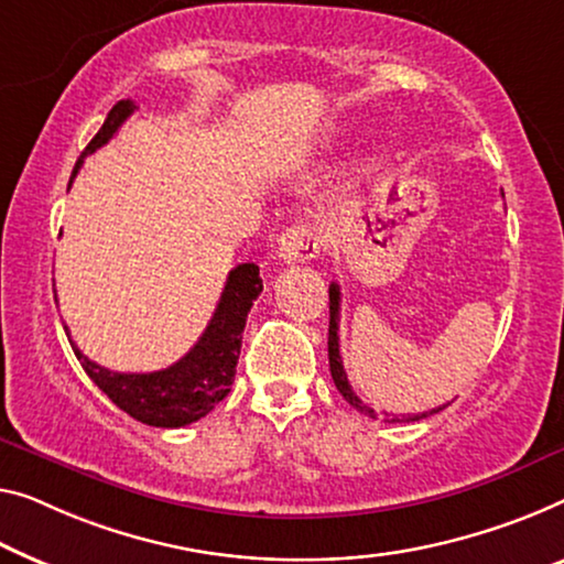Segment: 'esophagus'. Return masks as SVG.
Listing matches in <instances>:
<instances>
[{"label":"esophagus","mask_w":564,"mask_h":564,"mask_svg":"<svg viewBox=\"0 0 564 564\" xmlns=\"http://www.w3.org/2000/svg\"><path fill=\"white\" fill-rule=\"evenodd\" d=\"M318 250H322V240L304 223L293 225L279 238V258L283 263H304V260L316 258Z\"/></svg>","instance_id":"1"}]
</instances>
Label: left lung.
Listing matches in <instances>:
<instances>
[{
	"label": "left lung",
	"mask_w": 564,
	"mask_h": 564,
	"mask_svg": "<svg viewBox=\"0 0 564 564\" xmlns=\"http://www.w3.org/2000/svg\"><path fill=\"white\" fill-rule=\"evenodd\" d=\"M339 301H341V293H339V285L332 283L329 285V369H332V380L336 384V390L341 392V398L349 402L351 408L359 410V413L367 415V417H377V410H372L357 398V392L351 390V384L347 380V372H344V362H341V355H339ZM445 408V405H443ZM443 408H433L427 410V413H417V415H408V420H420V417H427L433 413H438ZM388 415V413H384ZM390 417V415H388ZM392 420H398L392 415Z\"/></svg>",
	"instance_id": "1"
}]
</instances>
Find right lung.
<instances>
[{"mask_svg": "<svg viewBox=\"0 0 564 564\" xmlns=\"http://www.w3.org/2000/svg\"><path fill=\"white\" fill-rule=\"evenodd\" d=\"M133 111H137V104L129 98L119 100L108 111L100 131L90 139V144L80 154L78 164H75L73 176L78 174L83 159L108 144V139H113L119 126ZM260 291H263V281H260L258 265H235L228 273V281H225L215 314L209 318L207 329L202 332L195 347L180 362L159 369V372H111V369L90 362L75 347L70 336H67V341H70L75 357H78V362L86 369V375L98 384V390H104L108 400L113 405H119L126 415L154 427H182L205 417L217 402L228 398L235 380V365H238L240 357L242 329H246L248 311L260 296Z\"/></svg>", "mask_w": 564, "mask_h": 564, "instance_id": "1", "label": "right lung"}]
</instances>
